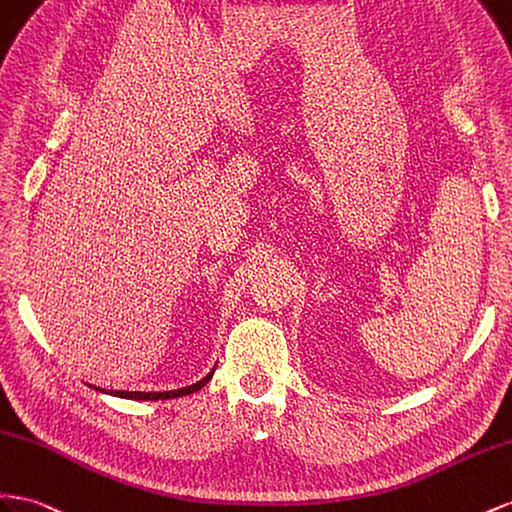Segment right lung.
Masks as SVG:
<instances>
[{
  "instance_id": "obj_1",
  "label": "right lung",
  "mask_w": 512,
  "mask_h": 512,
  "mask_svg": "<svg viewBox=\"0 0 512 512\" xmlns=\"http://www.w3.org/2000/svg\"><path fill=\"white\" fill-rule=\"evenodd\" d=\"M211 377H213V372H209V375H206L204 379H200L198 383L187 385V388H181V390H170V392H124V390H112V392H107V394H114V396H120V398H131V400H165V398H178V396H187V394L198 392L200 388H204V385L211 381ZM96 390H101V388H96ZM101 392H105V390H101Z\"/></svg>"
}]
</instances>
